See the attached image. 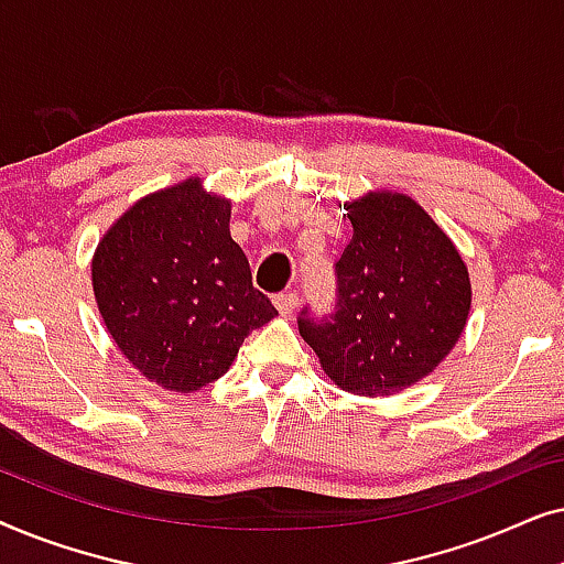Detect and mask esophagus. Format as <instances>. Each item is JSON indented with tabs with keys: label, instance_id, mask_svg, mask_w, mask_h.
<instances>
[{
	"label": "esophagus",
	"instance_id": "obj_1",
	"mask_svg": "<svg viewBox=\"0 0 564 564\" xmlns=\"http://www.w3.org/2000/svg\"><path fill=\"white\" fill-rule=\"evenodd\" d=\"M274 307L282 315H290L297 307V292H280V295H274Z\"/></svg>",
	"mask_w": 564,
	"mask_h": 564
}]
</instances>
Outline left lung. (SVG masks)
Here are the masks:
<instances>
[{"instance_id":"8db88e82","label":"left lung","mask_w":564,"mask_h":564,"mask_svg":"<svg viewBox=\"0 0 564 564\" xmlns=\"http://www.w3.org/2000/svg\"><path fill=\"white\" fill-rule=\"evenodd\" d=\"M354 236L336 261V311H303L300 336L354 395H395L442 365L467 326L473 284L452 238L400 192L346 203Z\"/></svg>"}]
</instances>
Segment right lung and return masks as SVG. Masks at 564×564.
Here are the masks:
<instances>
[{
  "label": "right lung",
  "mask_w": 564,
  "mask_h": 564,
  "mask_svg": "<svg viewBox=\"0 0 564 564\" xmlns=\"http://www.w3.org/2000/svg\"><path fill=\"white\" fill-rule=\"evenodd\" d=\"M228 226V199L192 176L138 199L97 243L99 315L130 365L164 390L215 382L276 315Z\"/></svg>",
  "instance_id": "1"
}]
</instances>
